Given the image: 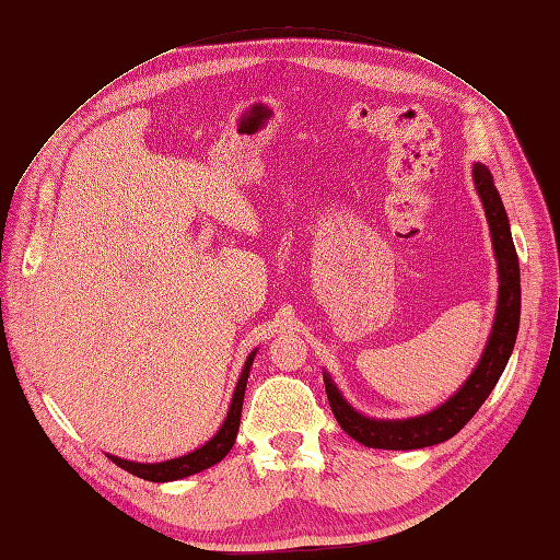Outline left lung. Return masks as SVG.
Listing matches in <instances>:
<instances>
[{
	"mask_svg": "<svg viewBox=\"0 0 560 560\" xmlns=\"http://www.w3.org/2000/svg\"><path fill=\"white\" fill-rule=\"evenodd\" d=\"M474 184L481 196L486 219L493 235V247L500 270V294H498V315L493 331H490L488 346L481 354V362L474 369V374L465 381L457 393L434 409L432 413L409 418V420H374L358 413L341 397L329 376H325L327 399L331 411L354 442L369 448H387V451H411L442 444L453 434L460 432L471 416L481 409V404L493 393L502 371L510 362V354L516 343L518 317H521V273L518 257L512 241L510 219H506L502 198L493 184V175L486 165H474Z\"/></svg>",
	"mask_w": 560,
	"mask_h": 560,
	"instance_id": "left-lung-1",
	"label": "left lung"
}]
</instances>
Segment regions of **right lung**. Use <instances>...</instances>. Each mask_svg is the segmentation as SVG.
Wrapping results in <instances>:
<instances>
[{
	"label": "right lung",
	"mask_w": 560,
	"mask_h": 560,
	"mask_svg": "<svg viewBox=\"0 0 560 560\" xmlns=\"http://www.w3.org/2000/svg\"><path fill=\"white\" fill-rule=\"evenodd\" d=\"M254 354L252 352L245 369L241 374L238 385H235V393H233V401H231V409L226 413L224 425L219 428V432L210 439L206 446L196 448L194 453H186L182 457H175V460H165V463H130V460H121V457L116 455H107L114 465H118L121 469L135 474V477H140L144 481H177L184 477H191L196 471L208 469L212 465H217L219 460H224V455L231 451V446L235 444V434H238V425H241V411H243V399H245V385H247V376H249V366L254 362Z\"/></svg>",
	"instance_id": "add662e5"
}]
</instances>
